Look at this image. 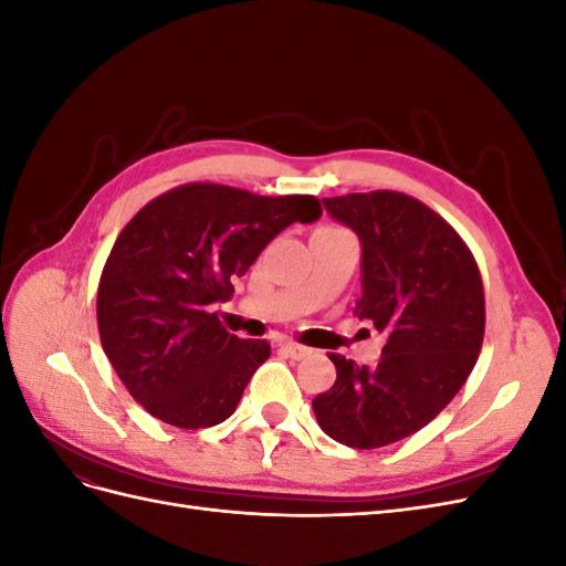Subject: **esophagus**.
<instances>
[{"label": "esophagus", "instance_id": "1", "mask_svg": "<svg viewBox=\"0 0 566 566\" xmlns=\"http://www.w3.org/2000/svg\"><path fill=\"white\" fill-rule=\"evenodd\" d=\"M281 347H283L290 356H293V358H302L306 352H310L306 347L297 345V342H293V339H283V342H281Z\"/></svg>", "mask_w": 566, "mask_h": 566}]
</instances>
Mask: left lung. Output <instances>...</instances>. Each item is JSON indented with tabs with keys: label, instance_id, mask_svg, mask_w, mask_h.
I'll list each match as a JSON object with an SVG mask.
<instances>
[{
	"label": "left lung",
	"instance_id": "1",
	"mask_svg": "<svg viewBox=\"0 0 566 566\" xmlns=\"http://www.w3.org/2000/svg\"><path fill=\"white\" fill-rule=\"evenodd\" d=\"M364 248L354 314L387 333L380 361L331 354L335 385L314 399L321 430L349 449H380L432 422L482 352L486 304L474 254L447 219L399 191L323 198Z\"/></svg>",
	"mask_w": 566,
	"mask_h": 566
}]
</instances>
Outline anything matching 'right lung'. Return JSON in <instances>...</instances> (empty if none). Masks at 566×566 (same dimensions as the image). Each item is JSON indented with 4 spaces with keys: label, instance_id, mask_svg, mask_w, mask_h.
Returning a JSON list of instances; mask_svg holds the SVG:
<instances>
[{
    "label": "right lung",
    "instance_id": "1",
    "mask_svg": "<svg viewBox=\"0 0 566 566\" xmlns=\"http://www.w3.org/2000/svg\"><path fill=\"white\" fill-rule=\"evenodd\" d=\"M321 212L314 196L191 181L146 202L119 231L98 281V335L153 418L200 430L233 416L271 347L231 335L212 306L283 229Z\"/></svg>",
    "mask_w": 566,
    "mask_h": 566
}]
</instances>
